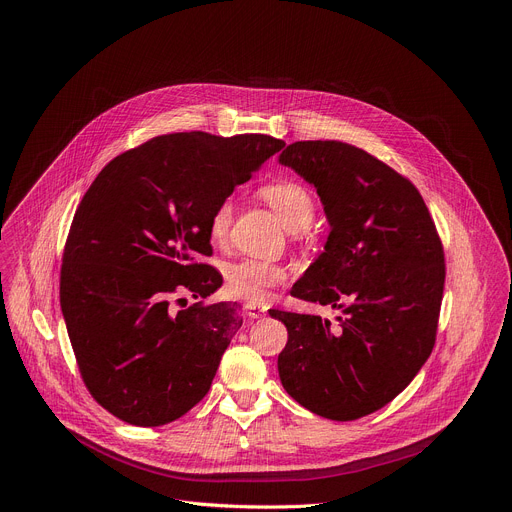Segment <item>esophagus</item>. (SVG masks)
Returning <instances> with one entry per match:
<instances>
[{
	"label": "esophagus",
	"mask_w": 512,
	"mask_h": 512,
	"mask_svg": "<svg viewBox=\"0 0 512 512\" xmlns=\"http://www.w3.org/2000/svg\"><path fill=\"white\" fill-rule=\"evenodd\" d=\"M245 311H247V315H249V317L257 319V317L265 315L267 307H263V305H257V303H247V305H245Z\"/></svg>",
	"instance_id": "1"
}]
</instances>
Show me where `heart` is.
<instances>
[{
  "label": "heart",
  "instance_id": "b5f03b06",
  "mask_svg": "<svg viewBox=\"0 0 512 512\" xmlns=\"http://www.w3.org/2000/svg\"><path fill=\"white\" fill-rule=\"evenodd\" d=\"M261 197L267 201L288 230L305 228L315 213V203L311 193L299 182L276 180L261 188ZM232 222V205L222 201L213 209L209 218V238L213 242H224L228 238ZM288 278L286 267L274 261L245 259L228 267L226 284L228 292L236 299L247 303H265L276 286L284 284Z\"/></svg>",
  "mask_w": 512,
  "mask_h": 512
}]
</instances>
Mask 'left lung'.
<instances>
[{"mask_svg":"<svg viewBox=\"0 0 512 512\" xmlns=\"http://www.w3.org/2000/svg\"><path fill=\"white\" fill-rule=\"evenodd\" d=\"M278 161L315 186L330 224L290 294L342 311L338 330L319 315L270 311L288 330L280 382L311 413L353 421L386 407L432 353L442 242L417 188L355 145L297 141Z\"/></svg>","mask_w":512,"mask_h":512,"instance_id":"left-lung-1","label":"left lung"}]
</instances>
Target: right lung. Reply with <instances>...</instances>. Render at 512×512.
<instances>
[{
	"label": "right lung",
	"mask_w": 512,
	"mask_h": 512,
	"mask_svg": "<svg viewBox=\"0 0 512 512\" xmlns=\"http://www.w3.org/2000/svg\"><path fill=\"white\" fill-rule=\"evenodd\" d=\"M282 147L267 134H164L89 186L66 240L60 305L80 375L118 419L166 425L207 394L242 319L222 303L176 311L172 294L205 299L222 286L201 263L211 213Z\"/></svg>",
	"instance_id": "obj_1"
}]
</instances>
